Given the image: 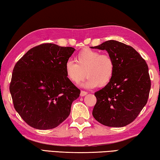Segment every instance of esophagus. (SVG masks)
Returning <instances> with one entry per match:
<instances>
[{"label": "esophagus", "mask_w": 160, "mask_h": 160, "mask_svg": "<svg viewBox=\"0 0 160 160\" xmlns=\"http://www.w3.org/2000/svg\"><path fill=\"white\" fill-rule=\"evenodd\" d=\"M87 93H88L86 92V91H81L80 96H86Z\"/></svg>", "instance_id": "1"}]
</instances>
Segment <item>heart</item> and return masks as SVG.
I'll use <instances>...</instances> for the list:
<instances>
[{
    "mask_svg": "<svg viewBox=\"0 0 160 160\" xmlns=\"http://www.w3.org/2000/svg\"><path fill=\"white\" fill-rule=\"evenodd\" d=\"M76 59L77 62L69 59L65 63L67 77L72 83H80L86 74L88 78L82 84L84 87L103 86L111 82L114 74L115 64L108 54L86 49L77 54Z\"/></svg>",
    "mask_w": 160,
    "mask_h": 160,
    "instance_id": "heart-1",
    "label": "heart"
}]
</instances>
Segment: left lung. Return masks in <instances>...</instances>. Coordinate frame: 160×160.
<instances>
[{"mask_svg":"<svg viewBox=\"0 0 160 160\" xmlns=\"http://www.w3.org/2000/svg\"><path fill=\"white\" fill-rule=\"evenodd\" d=\"M91 48L107 51L115 64L111 82L94 93L97 101L93 116L106 126L124 127L138 117L148 102L151 88L148 64L134 48L116 40Z\"/></svg>","mask_w":160,"mask_h":160,"instance_id":"1","label":"left lung"}]
</instances>
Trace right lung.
Returning <instances> with one entry per match:
<instances>
[{"mask_svg": "<svg viewBox=\"0 0 160 160\" xmlns=\"http://www.w3.org/2000/svg\"><path fill=\"white\" fill-rule=\"evenodd\" d=\"M74 51L71 47L42 44L15 65L10 92L15 111L31 127L52 129L69 116L80 94L65 72V63Z\"/></svg>", "mask_w": 160, "mask_h": 160, "instance_id": "obj_1", "label": "right lung"}]
</instances>
